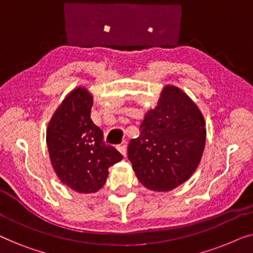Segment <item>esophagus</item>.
<instances>
[{
    "label": "esophagus",
    "instance_id": "esophagus-1",
    "mask_svg": "<svg viewBox=\"0 0 253 253\" xmlns=\"http://www.w3.org/2000/svg\"><path fill=\"white\" fill-rule=\"evenodd\" d=\"M116 148H117V150L120 151V153H121V154H122V155H124V157H126V144H121V145H117Z\"/></svg>",
    "mask_w": 253,
    "mask_h": 253
}]
</instances>
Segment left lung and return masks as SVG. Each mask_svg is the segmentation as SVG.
Here are the masks:
<instances>
[{"instance_id":"1","label":"left lung","mask_w":253,"mask_h":253,"mask_svg":"<svg viewBox=\"0 0 253 253\" xmlns=\"http://www.w3.org/2000/svg\"><path fill=\"white\" fill-rule=\"evenodd\" d=\"M205 140V121L198 107L182 89L168 85L158 106L145 115L139 137L131 139L127 158L144 186L170 191L198 167Z\"/></svg>"}]
</instances>
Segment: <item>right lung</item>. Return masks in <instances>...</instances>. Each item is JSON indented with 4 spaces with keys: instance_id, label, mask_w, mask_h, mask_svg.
<instances>
[{
    "instance_id": "right-lung-1",
    "label": "right lung",
    "mask_w": 253,
    "mask_h": 253,
    "mask_svg": "<svg viewBox=\"0 0 253 253\" xmlns=\"http://www.w3.org/2000/svg\"><path fill=\"white\" fill-rule=\"evenodd\" d=\"M92 95L78 87L51 117L47 146L55 172L63 184L81 193L96 192L108 177V168L123 159L103 141L102 130L91 120Z\"/></svg>"
}]
</instances>
